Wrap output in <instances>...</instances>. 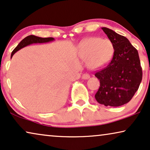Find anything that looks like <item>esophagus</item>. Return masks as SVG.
<instances>
[{"label": "esophagus", "mask_w": 150, "mask_h": 150, "mask_svg": "<svg viewBox=\"0 0 150 150\" xmlns=\"http://www.w3.org/2000/svg\"><path fill=\"white\" fill-rule=\"evenodd\" d=\"M90 78V75L88 73H84L83 75H82V79H88Z\"/></svg>", "instance_id": "1"}]
</instances>
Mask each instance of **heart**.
Instances as JSON below:
<instances>
[{
    "label": "heart",
    "mask_w": 150,
    "mask_h": 150,
    "mask_svg": "<svg viewBox=\"0 0 150 150\" xmlns=\"http://www.w3.org/2000/svg\"><path fill=\"white\" fill-rule=\"evenodd\" d=\"M79 53L82 58L86 59V65L89 69H96L103 67L111 60L115 47L109 39L89 38L80 43Z\"/></svg>",
    "instance_id": "obj_1"
}]
</instances>
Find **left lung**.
I'll list each match as a JSON object with an SVG mask.
<instances>
[{
	"label": "left lung",
	"mask_w": 150,
	"mask_h": 150,
	"mask_svg": "<svg viewBox=\"0 0 150 150\" xmlns=\"http://www.w3.org/2000/svg\"><path fill=\"white\" fill-rule=\"evenodd\" d=\"M113 43L112 59L95 74L100 86L96 100L105 106L117 107L131 100L142 80V68L138 51L126 38L106 27L101 28Z\"/></svg>",
	"instance_id": "8db88e82"
}]
</instances>
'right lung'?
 I'll use <instances>...</instances> for the list:
<instances>
[{
    "label": "right lung",
    "instance_id": "1",
    "mask_svg": "<svg viewBox=\"0 0 150 150\" xmlns=\"http://www.w3.org/2000/svg\"><path fill=\"white\" fill-rule=\"evenodd\" d=\"M54 40V38H40L35 36V35H29V36L26 37L25 38H24L23 40H22L21 42H20L16 47L13 49L11 55V58L12 57L13 54L19 51L20 49H23V47H27V46L31 45V44L33 43H45V42H49Z\"/></svg>",
    "mask_w": 150,
    "mask_h": 150
}]
</instances>
